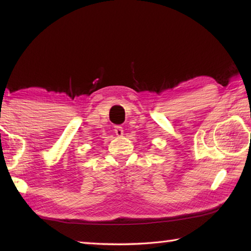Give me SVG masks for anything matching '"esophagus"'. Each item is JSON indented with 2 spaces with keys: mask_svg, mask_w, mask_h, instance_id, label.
<instances>
[{
  "mask_svg": "<svg viewBox=\"0 0 251 251\" xmlns=\"http://www.w3.org/2000/svg\"><path fill=\"white\" fill-rule=\"evenodd\" d=\"M115 134L116 136H118V137H122L123 135H124V129H123L122 126H115Z\"/></svg>",
  "mask_w": 251,
  "mask_h": 251,
  "instance_id": "1",
  "label": "esophagus"
}]
</instances>
